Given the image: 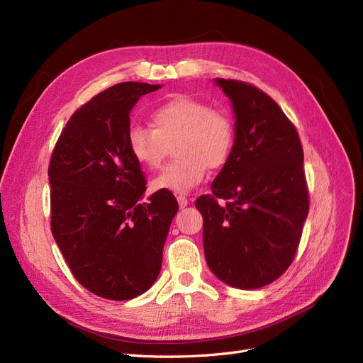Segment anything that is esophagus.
Masks as SVG:
<instances>
[{
    "mask_svg": "<svg viewBox=\"0 0 363 363\" xmlns=\"http://www.w3.org/2000/svg\"><path fill=\"white\" fill-rule=\"evenodd\" d=\"M177 201H179V206H180L182 208L189 204V200L186 199V196H183V195H179V196H177Z\"/></svg>",
    "mask_w": 363,
    "mask_h": 363,
    "instance_id": "34e87169",
    "label": "esophagus"
}]
</instances>
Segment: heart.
<instances>
[{"instance_id": "b5f03b06", "label": "heart", "mask_w": 363, "mask_h": 363, "mask_svg": "<svg viewBox=\"0 0 363 363\" xmlns=\"http://www.w3.org/2000/svg\"><path fill=\"white\" fill-rule=\"evenodd\" d=\"M152 125L131 124L127 145L133 159L147 169L159 168L174 145L177 160L164 167L152 188L188 194L203 183L207 168L218 171L228 163L235 148V125L224 111L194 96H174L155 107Z\"/></svg>"}]
</instances>
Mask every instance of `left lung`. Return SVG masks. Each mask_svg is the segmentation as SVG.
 <instances>
[{
    "label": "left lung",
    "instance_id": "1",
    "mask_svg": "<svg viewBox=\"0 0 363 363\" xmlns=\"http://www.w3.org/2000/svg\"><path fill=\"white\" fill-rule=\"evenodd\" d=\"M215 82L233 104L236 139L212 194L195 201L204 256L228 286L257 289L289 268L300 244L309 213L303 147L269 95L245 82Z\"/></svg>",
    "mask_w": 363,
    "mask_h": 363
}]
</instances>
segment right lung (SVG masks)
<instances>
[{"label": "right lung", "mask_w": 363, "mask_h": 363, "mask_svg": "<svg viewBox=\"0 0 363 363\" xmlns=\"http://www.w3.org/2000/svg\"><path fill=\"white\" fill-rule=\"evenodd\" d=\"M159 87L125 82L95 95L69 118L50 160L52 236L77 281L107 300L151 288L179 211L171 192L139 201L147 182L127 145L131 108Z\"/></svg>", "instance_id": "1"}]
</instances>
